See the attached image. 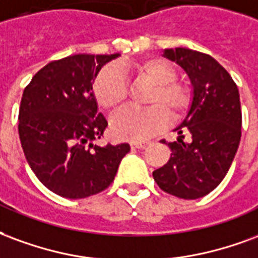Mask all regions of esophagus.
Instances as JSON below:
<instances>
[{"mask_svg":"<svg viewBox=\"0 0 258 258\" xmlns=\"http://www.w3.org/2000/svg\"><path fill=\"white\" fill-rule=\"evenodd\" d=\"M147 146V143L146 142H132L131 143V147L132 148H136V150H140V148H144Z\"/></svg>","mask_w":258,"mask_h":258,"instance_id":"esophagus-1","label":"esophagus"}]
</instances>
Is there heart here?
Returning a JSON list of instances; mask_svg holds the SVG:
<instances>
[{
  "label": "heart",
  "mask_w": 258,
  "mask_h": 258,
  "mask_svg": "<svg viewBox=\"0 0 258 258\" xmlns=\"http://www.w3.org/2000/svg\"><path fill=\"white\" fill-rule=\"evenodd\" d=\"M123 71H131L137 81H146L152 86L144 99L150 107L144 110L126 108L111 118V135L118 140H144L166 126L169 115L177 119L191 107L192 90L176 81V71L165 60H144ZM93 95L103 110L112 112L119 108L127 95L126 80L121 70L114 66L101 70L93 84Z\"/></svg>",
  "instance_id": "heart-1"
}]
</instances>
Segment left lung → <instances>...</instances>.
I'll return each mask as SVG.
<instances>
[{
	"label": "left lung",
	"mask_w": 258,
	"mask_h": 258,
	"mask_svg": "<svg viewBox=\"0 0 258 258\" xmlns=\"http://www.w3.org/2000/svg\"><path fill=\"white\" fill-rule=\"evenodd\" d=\"M163 56L187 73L194 96L185 119L176 127L180 136L168 143L172 151L168 163L152 176L159 188L170 195L202 198L223 181L239 146V90L228 71L209 54L176 48L165 49ZM183 131L189 132L187 142Z\"/></svg>",
	"instance_id": "obj_1"
}]
</instances>
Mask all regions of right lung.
<instances>
[{
	"label": "right lung",
	"instance_id": "right-lung-1",
	"mask_svg": "<svg viewBox=\"0 0 258 258\" xmlns=\"http://www.w3.org/2000/svg\"><path fill=\"white\" fill-rule=\"evenodd\" d=\"M121 54H73L39 70L24 88L19 137L24 157L41 183L69 199L99 194L114 181L126 143L95 144L108 126L97 112L93 82Z\"/></svg>",
	"mask_w": 258,
	"mask_h": 258
}]
</instances>
